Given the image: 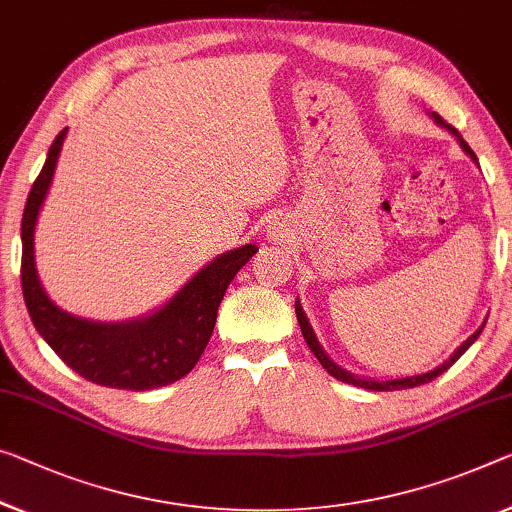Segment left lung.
<instances>
[{
    "label": "left lung",
    "mask_w": 512,
    "mask_h": 512,
    "mask_svg": "<svg viewBox=\"0 0 512 512\" xmlns=\"http://www.w3.org/2000/svg\"><path fill=\"white\" fill-rule=\"evenodd\" d=\"M432 119H435L439 125H444V128L448 130V132H453L455 137H458V141H460V146L465 148V153L467 155H471V160H476V155H474V151H471L469 148V144L465 139L460 137V132L455 130V128H451V125H448L442 116L439 114H432ZM295 313H297V322H300V329H302V334H304V341H306V345H309L311 348V352L313 355H316V359L320 361L322 364V368H325V371L332 375V377H336V380H341V382H348V384H352V387H361V389H371V391H398V389H412V387H419V384H426V382H432L435 380V377H439L442 375L446 368H451L455 361H458L462 355H465L467 352V348L471 343L476 341L478 338V334L483 332V327L478 329L476 334H471L465 343L460 345L458 350L453 352L451 355V359H446L442 366H437L435 371H430V373H423V375H414V377H403V380H387V382H375V380H361V377H355V375H350L348 371H343V368H338L332 359H329L325 352H322V348L318 345V341H316V334H313V329H311V325H309V320H306V316H304V311H302V306H300V302H295Z\"/></svg>",
    "instance_id": "8db88e82"
}]
</instances>
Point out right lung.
Here are the masks:
<instances>
[{
    "label": "right lung",
    "instance_id": "right-lung-1",
    "mask_svg": "<svg viewBox=\"0 0 512 512\" xmlns=\"http://www.w3.org/2000/svg\"><path fill=\"white\" fill-rule=\"evenodd\" d=\"M64 137L66 130H61L50 146L22 212L20 281L31 322L59 359H64L84 380L100 387L148 391L176 382L190 373L203 355L226 288L258 247L245 245L222 254L194 274V279L164 309L144 320L102 325L57 309L36 274L34 226L52 183Z\"/></svg>",
    "mask_w": 512,
    "mask_h": 512
}]
</instances>
